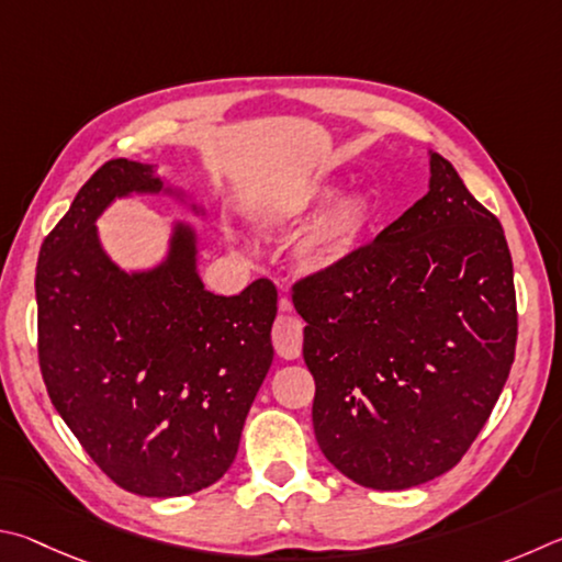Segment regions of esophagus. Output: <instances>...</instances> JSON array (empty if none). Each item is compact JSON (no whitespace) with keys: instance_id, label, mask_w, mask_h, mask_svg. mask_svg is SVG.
Instances as JSON below:
<instances>
[{"instance_id":"esophagus-1","label":"esophagus","mask_w":562,"mask_h":562,"mask_svg":"<svg viewBox=\"0 0 562 562\" xmlns=\"http://www.w3.org/2000/svg\"><path fill=\"white\" fill-rule=\"evenodd\" d=\"M279 308L283 311L279 318L273 323V333H271V340H273V348L279 352L281 358L286 360H296L301 356V342H303V326L296 316H289L291 311V301L283 296L279 301Z\"/></svg>"}]
</instances>
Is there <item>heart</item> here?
Wrapping results in <instances>:
<instances>
[{
  "mask_svg": "<svg viewBox=\"0 0 562 562\" xmlns=\"http://www.w3.org/2000/svg\"><path fill=\"white\" fill-rule=\"evenodd\" d=\"M336 194V187L326 182H316L296 190L289 196H281L271 204L261 206L254 214V224L259 226L263 234H279L286 232L291 226L306 220L308 214L326 204L330 196ZM368 210L366 202L358 196H346L336 204H330L316 222H313L306 232L301 234L296 244V263L301 271L306 273H326L336 269L348 259L360 241V234L366 229Z\"/></svg>",
  "mask_w": 562,
  "mask_h": 562,
  "instance_id": "heart-1",
  "label": "heart"
}]
</instances>
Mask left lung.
Returning <instances> with one entry per match:
<instances>
[{
  "instance_id": "8db88e82",
  "label": "left lung",
  "mask_w": 562,
  "mask_h": 562,
  "mask_svg": "<svg viewBox=\"0 0 562 562\" xmlns=\"http://www.w3.org/2000/svg\"><path fill=\"white\" fill-rule=\"evenodd\" d=\"M429 192L326 273L293 286L316 380L313 429L340 474L402 491L457 467L516 356L504 229L449 160Z\"/></svg>"
}]
</instances>
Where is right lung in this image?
<instances>
[{"label":"right lung","instance_id":"1","mask_svg":"<svg viewBox=\"0 0 562 562\" xmlns=\"http://www.w3.org/2000/svg\"><path fill=\"white\" fill-rule=\"evenodd\" d=\"M180 194L155 165L98 167L36 263L38 366L48 397L108 479L137 496H187L220 481L271 368L276 286L214 296L196 234L177 222L155 269L127 273L98 239L117 196ZM200 214L202 210L192 204Z\"/></svg>","mask_w":562,"mask_h":562}]
</instances>
